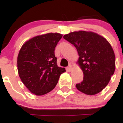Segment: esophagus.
<instances>
[{"label":"esophagus","mask_w":123,"mask_h":123,"mask_svg":"<svg viewBox=\"0 0 123 123\" xmlns=\"http://www.w3.org/2000/svg\"><path fill=\"white\" fill-rule=\"evenodd\" d=\"M67 71H68V72H70V71H71V70H72V66H71V65H69L68 67H67Z\"/></svg>","instance_id":"obj_1"}]
</instances>
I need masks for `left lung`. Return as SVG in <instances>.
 <instances>
[{
  "instance_id": "8db88e82",
  "label": "left lung",
  "mask_w": 123,
  "mask_h": 123,
  "mask_svg": "<svg viewBox=\"0 0 123 123\" xmlns=\"http://www.w3.org/2000/svg\"><path fill=\"white\" fill-rule=\"evenodd\" d=\"M76 48L77 64L83 73V80L75 85L83 93L94 95L107 86L115 69L113 49L105 38L92 31H79L64 36Z\"/></svg>"
}]
</instances>
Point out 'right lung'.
<instances>
[{
	"label": "right lung",
	"instance_id": "1",
	"mask_svg": "<svg viewBox=\"0 0 123 123\" xmlns=\"http://www.w3.org/2000/svg\"><path fill=\"white\" fill-rule=\"evenodd\" d=\"M62 35L49 33L37 36L22 46L17 58L19 76L26 87L35 95L50 92L58 83L64 68L57 65L55 48Z\"/></svg>",
	"mask_w": 123,
	"mask_h": 123
}]
</instances>
